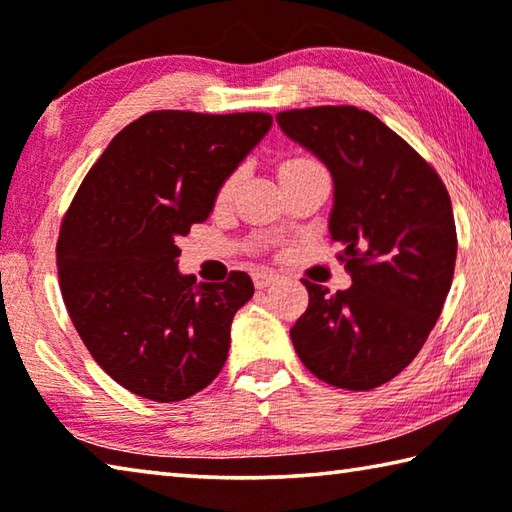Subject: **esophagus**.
Listing matches in <instances>:
<instances>
[{
  "instance_id": "obj_1",
  "label": "esophagus",
  "mask_w": 512,
  "mask_h": 512,
  "mask_svg": "<svg viewBox=\"0 0 512 512\" xmlns=\"http://www.w3.org/2000/svg\"><path fill=\"white\" fill-rule=\"evenodd\" d=\"M276 281H279V274H276V272H270V270H256L254 272V285L258 290L270 288V285L276 283Z\"/></svg>"
}]
</instances>
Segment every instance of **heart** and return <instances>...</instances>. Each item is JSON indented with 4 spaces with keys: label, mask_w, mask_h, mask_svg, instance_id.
<instances>
[{
    "label": "heart",
    "mask_w": 512,
    "mask_h": 512,
    "mask_svg": "<svg viewBox=\"0 0 512 512\" xmlns=\"http://www.w3.org/2000/svg\"><path fill=\"white\" fill-rule=\"evenodd\" d=\"M308 166H317V164H315V161H310V159H290V161H285V164L281 166V175L288 173V170L308 168ZM238 182H240V173H233V175H229L227 179H224V184H222V188H220V200H227V197H229L233 191H236Z\"/></svg>",
    "instance_id": "heart-1"
}]
</instances>
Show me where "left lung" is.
I'll list each match as a JSON object with an SVG mask.
<instances>
[{
	"instance_id": "8db88e82",
	"label": "left lung",
	"mask_w": 512,
	"mask_h": 512,
	"mask_svg": "<svg viewBox=\"0 0 512 512\" xmlns=\"http://www.w3.org/2000/svg\"><path fill=\"white\" fill-rule=\"evenodd\" d=\"M276 123L333 175L328 231L353 279L337 294L303 281L310 301L290 330L294 351L319 380L371 391L407 369L441 317L456 263L450 195L371 112L306 107Z\"/></svg>"
}]
</instances>
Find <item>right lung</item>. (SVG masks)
Segmentation results:
<instances>
[{
    "label": "right lung",
    "instance_id": "add662e5",
    "mask_svg": "<svg viewBox=\"0 0 512 512\" xmlns=\"http://www.w3.org/2000/svg\"><path fill=\"white\" fill-rule=\"evenodd\" d=\"M272 128L263 112H148L116 134L62 220L58 276L98 366L155 402L186 400L227 362L245 272L197 283L177 240L204 222L233 170Z\"/></svg>",
    "mask_w": 512,
    "mask_h": 512
}]
</instances>
